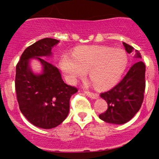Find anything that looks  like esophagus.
Returning <instances> with one entry per match:
<instances>
[{"instance_id":"34e87169","label":"esophagus","mask_w":159,"mask_h":159,"mask_svg":"<svg viewBox=\"0 0 159 159\" xmlns=\"http://www.w3.org/2000/svg\"><path fill=\"white\" fill-rule=\"evenodd\" d=\"M84 93L87 95V96H89V97L91 98H94V99H96V98H98V95L97 93H91V92H90V91H84Z\"/></svg>"}]
</instances>
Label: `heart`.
Instances as JSON below:
<instances>
[{"instance_id": "heart-1", "label": "heart", "mask_w": 159, "mask_h": 159, "mask_svg": "<svg viewBox=\"0 0 159 159\" xmlns=\"http://www.w3.org/2000/svg\"><path fill=\"white\" fill-rule=\"evenodd\" d=\"M125 52L120 48L105 46H81L75 48L73 57L66 54L61 66L71 83L84 75L89 76L98 89L112 87L120 80L127 66Z\"/></svg>"}]
</instances>
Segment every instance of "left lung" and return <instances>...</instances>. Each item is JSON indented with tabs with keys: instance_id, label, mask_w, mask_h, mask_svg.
Wrapping results in <instances>:
<instances>
[{
	"instance_id": "1",
	"label": "left lung",
	"mask_w": 159,
	"mask_h": 159,
	"mask_svg": "<svg viewBox=\"0 0 159 159\" xmlns=\"http://www.w3.org/2000/svg\"><path fill=\"white\" fill-rule=\"evenodd\" d=\"M127 53L134 52V48L123 43ZM138 60L131 67L122 81L100 96L107 103V109L99 115V118L106 123L124 124L129 122L140 110L143 103L145 91L146 66L140 61V53L134 51Z\"/></svg>"
}]
</instances>
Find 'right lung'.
<instances>
[{"label":"right lung","mask_w":159,"mask_h":159,"mask_svg":"<svg viewBox=\"0 0 159 159\" xmlns=\"http://www.w3.org/2000/svg\"><path fill=\"white\" fill-rule=\"evenodd\" d=\"M59 40L45 38L24 51L16 65L15 87L21 112L36 126L49 129L57 126L66 118L71 96L78 92L67 85L59 69L41 57L50 56ZM36 58L43 65V73L33 74L29 60Z\"/></svg>","instance_id":"obj_1"}]
</instances>
